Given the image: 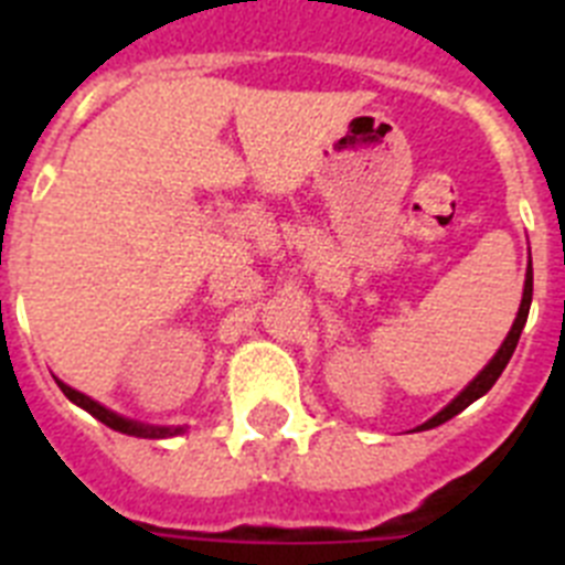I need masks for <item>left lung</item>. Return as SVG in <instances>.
<instances>
[{"mask_svg":"<svg viewBox=\"0 0 565 565\" xmlns=\"http://www.w3.org/2000/svg\"><path fill=\"white\" fill-rule=\"evenodd\" d=\"M529 306H532V259H529L526 266V279H523V297H521V308H518V317L515 322H512V328H509L507 339L501 342V348H498V353L492 359H489L487 364H483V371L478 373L472 382L463 387L461 393H458L456 398H452L444 411H438L436 416L430 418V422H424L422 427H416V430H433V427H438V424L450 422L452 416H458V413L463 411V407H469L472 402H478V398L483 396V393H489V387L498 382V376L503 373V367L509 364V359H512V353H515L518 348V339H521V331L523 326H526V317H529Z\"/></svg>","mask_w":565,"mask_h":565,"instance_id":"8db88e82","label":"left lung"}]
</instances>
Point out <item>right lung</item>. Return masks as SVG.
Here are the masks:
<instances>
[{
  "instance_id": "right-lung-1",
  "label": "right lung",
  "mask_w": 565,
  "mask_h": 565,
  "mask_svg": "<svg viewBox=\"0 0 565 565\" xmlns=\"http://www.w3.org/2000/svg\"><path fill=\"white\" fill-rule=\"evenodd\" d=\"M56 382H58V379H56ZM58 387H62V393L70 398V402L78 404L82 411H87L89 416L98 418V422H102V424H107L109 430H118V433H124V436H135V438H172V436H181V433H186V424H178V427H158V424L135 422V418L118 416V413H113V411H109V407L98 404L96 398L84 396V393H78L76 387H70V384L58 382Z\"/></svg>"
}]
</instances>
